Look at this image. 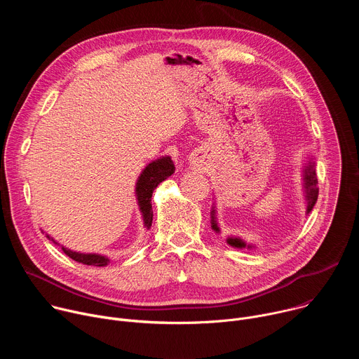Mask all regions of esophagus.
I'll return each instance as SVG.
<instances>
[{"mask_svg":"<svg viewBox=\"0 0 359 359\" xmlns=\"http://www.w3.org/2000/svg\"><path fill=\"white\" fill-rule=\"evenodd\" d=\"M203 156H204V151H203V150L197 151V155H196V159H194V162H198V161H200Z\"/></svg>","mask_w":359,"mask_h":359,"instance_id":"esophagus-1","label":"esophagus"}]
</instances>
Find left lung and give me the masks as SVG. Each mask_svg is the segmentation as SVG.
I'll use <instances>...</instances> for the list:
<instances>
[{"instance_id": "1", "label": "left lung", "mask_w": 359, "mask_h": 359, "mask_svg": "<svg viewBox=\"0 0 359 359\" xmlns=\"http://www.w3.org/2000/svg\"><path fill=\"white\" fill-rule=\"evenodd\" d=\"M317 176H316V170L313 166H310L309 169H306L305 172V187H306V200H309V206H306V213H310L314 208V204L318 198V187H317ZM215 213V210H213ZM213 229L216 231H219V227L215 222V215H213ZM227 243L233 247H238V248H243L245 247V243H243L240 238H229Z\"/></svg>"}]
</instances>
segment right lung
I'll use <instances>...</instances> for the list:
<instances>
[{"mask_svg":"<svg viewBox=\"0 0 359 359\" xmlns=\"http://www.w3.org/2000/svg\"><path fill=\"white\" fill-rule=\"evenodd\" d=\"M175 172V165L172 162V159L168 158H162L159 161L151 162L140 175L137 184H136V194H137V200H139V206L143 215V220H144V226L150 227L151 226V220H153V210H151V193L158 187L159 183H162L165 179H168L169 176H172ZM64 252L69 257L78 263L86 264V266H96V267H102L108 264V259L104 257V255H97V254H79V252H74L71 250L62 248Z\"/></svg>","mask_w":359,"mask_h":359,"instance_id":"add662e5","label":"right lung"}]
</instances>
